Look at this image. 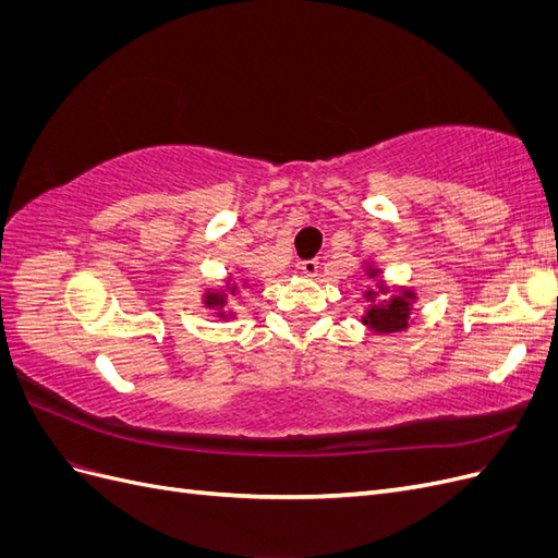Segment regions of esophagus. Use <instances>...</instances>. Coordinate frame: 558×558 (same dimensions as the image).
<instances>
[{
  "label": "esophagus",
  "instance_id": "1",
  "mask_svg": "<svg viewBox=\"0 0 558 558\" xmlns=\"http://www.w3.org/2000/svg\"><path fill=\"white\" fill-rule=\"evenodd\" d=\"M300 269L305 272L307 277H314L318 272V260L316 258H310V260H302L300 263Z\"/></svg>",
  "mask_w": 558,
  "mask_h": 558
}]
</instances>
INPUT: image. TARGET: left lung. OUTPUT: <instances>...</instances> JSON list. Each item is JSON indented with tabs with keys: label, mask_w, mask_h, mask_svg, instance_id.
Masks as SVG:
<instances>
[{
	"label": "left lung",
	"mask_w": 558,
	"mask_h": 558,
	"mask_svg": "<svg viewBox=\"0 0 558 558\" xmlns=\"http://www.w3.org/2000/svg\"><path fill=\"white\" fill-rule=\"evenodd\" d=\"M375 275V269H369V277ZM367 300H375L377 293L367 291ZM414 295L410 291H404L402 295H396L388 305L384 307H369L367 316L363 318V324H367L377 332H398L402 328H408V318H410V300Z\"/></svg>",
	"instance_id": "1"
}]
</instances>
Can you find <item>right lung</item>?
Wrapping results in <instances>:
<instances>
[{
	"label": "right lung",
	"mask_w": 558,
	"mask_h": 558,
	"mask_svg": "<svg viewBox=\"0 0 558 558\" xmlns=\"http://www.w3.org/2000/svg\"><path fill=\"white\" fill-rule=\"evenodd\" d=\"M228 289H238V286H228ZM223 302H226V295H221V293H214V295H207V302L205 305L207 307H223Z\"/></svg>",
	"instance_id": "right-lung-1"
}]
</instances>
